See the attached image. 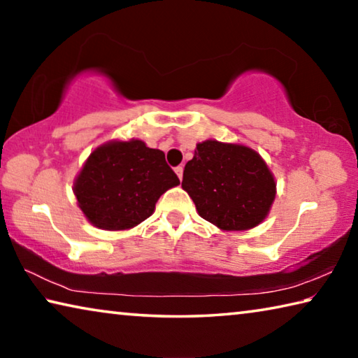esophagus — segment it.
Masks as SVG:
<instances>
[{"instance_id":"34e87169","label":"esophagus","mask_w":358,"mask_h":358,"mask_svg":"<svg viewBox=\"0 0 358 358\" xmlns=\"http://www.w3.org/2000/svg\"><path fill=\"white\" fill-rule=\"evenodd\" d=\"M175 172H177V175H178V178H180V180H183V166L175 167Z\"/></svg>"}]
</instances>
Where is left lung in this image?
<instances>
[{
	"label": "left lung",
	"instance_id": "1",
	"mask_svg": "<svg viewBox=\"0 0 358 358\" xmlns=\"http://www.w3.org/2000/svg\"><path fill=\"white\" fill-rule=\"evenodd\" d=\"M181 187L199 216L226 232L259 226L276 196L273 173L256 150L213 138L197 143Z\"/></svg>",
	"mask_w": 358,
	"mask_h": 358
}]
</instances>
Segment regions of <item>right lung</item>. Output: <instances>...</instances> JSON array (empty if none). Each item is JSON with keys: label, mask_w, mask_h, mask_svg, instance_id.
<instances>
[{"label": "right lung", "mask_w": 358, "mask_h": 358, "mask_svg": "<svg viewBox=\"0 0 358 358\" xmlns=\"http://www.w3.org/2000/svg\"><path fill=\"white\" fill-rule=\"evenodd\" d=\"M178 185L161 150L131 138L110 141L92 151L72 191L94 227L128 230L153 215L157 199Z\"/></svg>", "instance_id": "obj_1"}]
</instances>
